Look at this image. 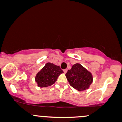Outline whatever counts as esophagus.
<instances>
[{
	"label": "esophagus",
	"mask_w": 122,
	"mask_h": 122,
	"mask_svg": "<svg viewBox=\"0 0 122 122\" xmlns=\"http://www.w3.org/2000/svg\"><path fill=\"white\" fill-rule=\"evenodd\" d=\"M63 71H64V73H66V72H67L68 70H67V69H64Z\"/></svg>",
	"instance_id": "1"
}]
</instances>
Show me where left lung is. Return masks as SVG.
I'll return each instance as SVG.
<instances>
[{"label":"left lung","mask_w":122,"mask_h":122,"mask_svg":"<svg viewBox=\"0 0 122 122\" xmlns=\"http://www.w3.org/2000/svg\"><path fill=\"white\" fill-rule=\"evenodd\" d=\"M69 84L81 92L89 89L93 81V75L79 63L73 65L71 69L66 74Z\"/></svg>","instance_id":"left-lung-1"}]
</instances>
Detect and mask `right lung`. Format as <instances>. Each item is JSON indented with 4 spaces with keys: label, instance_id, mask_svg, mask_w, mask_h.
<instances>
[{
    "label": "right lung",
    "instance_id": "obj_1",
    "mask_svg": "<svg viewBox=\"0 0 122 122\" xmlns=\"http://www.w3.org/2000/svg\"><path fill=\"white\" fill-rule=\"evenodd\" d=\"M63 73L59 66L47 63L36 74L35 81L39 87H47L54 84L58 76Z\"/></svg>",
    "mask_w": 122,
    "mask_h": 122
}]
</instances>
